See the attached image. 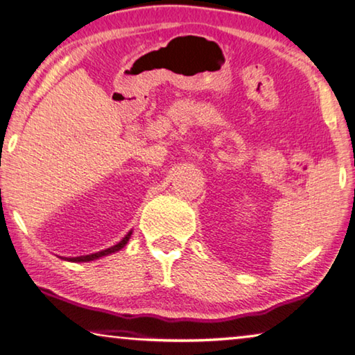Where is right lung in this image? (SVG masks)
Masks as SVG:
<instances>
[{
    "label": "right lung",
    "mask_w": 355,
    "mask_h": 355,
    "mask_svg": "<svg viewBox=\"0 0 355 355\" xmlns=\"http://www.w3.org/2000/svg\"><path fill=\"white\" fill-rule=\"evenodd\" d=\"M131 234L132 232H129L125 239H123L120 243H116V245H114V246H110V248H107V250H104V251H99V252H94V254H88V256H80V257H66L67 261H71V262H88V261H94V259H98V257H103V256H107V254H112V252H116V251H120L123 246H125L126 243H128V240H129V237H131Z\"/></svg>",
    "instance_id": "1"
}]
</instances>
